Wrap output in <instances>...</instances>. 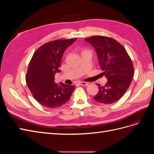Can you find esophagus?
<instances>
[{
    "label": "esophagus",
    "instance_id": "1",
    "mask_svg": "<svg viewBox=\"0 0 154 154\" xmlns=\"http://www.w3.org/2000/svg\"><path fill=\"white\" fill-rule=\"evenodd\" d=\"M80 85H82L83 86H87L88 84H89V83L85 82H80Z\"/></svg>",
    "mask_w": 154,
    "mask_h": 154
}]
</instances>
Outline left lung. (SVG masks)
I'll return each instance as SVG.
<instances>
[{
  "label": "left lung",
  "mask_w": 154,
  "mask_h": 154,
  "mask_svg": "<svg viewBox=\"0 0 154 154\" xmlns=\"http://www.w3.org/2000/svg\"><path fill=\"white\" fill-rule=\"evenodd\" d=\"M94 48L101 70L108 82L97 84L99 91L94 99L104 104L122 98L132 82L134 69L131 58L123 46L108 36H92L85 39Z\"/></svg>",
  "instance_id": "1"
}]
</instances>
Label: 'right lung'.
<instances>
[{"label":"right lung","instance_id":"obj_1","mask_svg":"<svg viewBox=\"0 0 154 154\" xmlns=\"http://www.w3.org/2000/svg\"><path fill=\"white\" fill-rule=\"evenodd\" d=\"M77 38L57 40L42 45L30 60L26 81L34 98L42 105L54 109L69 100L74 85L54 82V75L59 68L65 50Z\"/></svg>","mask_w":154,"mask_h":154}]
</instances>
